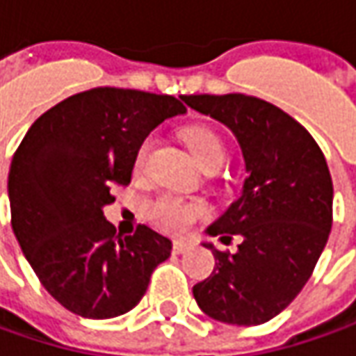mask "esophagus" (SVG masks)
<instances>
[{"label": "esophagus", "instance_id": "obj_1", "mask_svg": "<svg viewBox=\"0 0 356 356\" xmlns=\"http://www.w3.org/2000/svg\"><path fill=\"white\" fill-rule=\"evenodd\" d=\"M191 246H193L191 240H175L173 242V254H183L185 250H189Z\"/></svg>", "mask_w": 356, "mask_h": 356}]
</instances>
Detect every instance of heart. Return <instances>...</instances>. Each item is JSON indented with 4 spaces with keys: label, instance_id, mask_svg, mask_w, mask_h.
Segmentation results:
<instances>
[{
    "label": "heart",
    "instance_id": "1",
    "mask_svg": "<svg viewBox=\"0 0 356 356\" xmlns=\"http://www.w3.org/2000/svg\"><path fill=\"white\" fill-rule=\"evenodd\" d=\"M185 143L189 147L191 155L195 157V161L204 169V167H220L225 161V143L220 140V136L213 131L211 128L204 126H195V128L185 129L183 134ZM152 147V138L143 140L140 145V152L136 157V165L140 167L145 159V154ZM207 215V207L201 201H185L179 197H159L154 202H149L147 207V218L154 222L159 230H165L171 234H181L201 216Z\"/></svg>",
    "mask_w": 356,
    "mask_h": 356
}]
</instances>
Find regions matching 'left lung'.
Wrapping results in <instances>:
<instances>
[{"mask_svg": "<svg viewBox=\"0 0 356 356\" xmlns=\"http://www.w3.org/2000/svg\"><path fill=\"white\" fill-rule=\"evenodd\" d=\"M185 104L225 124L238 141L246 179L236 201L207 228L238 250H213V274L193 288L220 323L260 325L307 284L333 222V181L319 145L284 110L246 94H193Z\"/></svg>", "mask_w": 356, "mask_h": 356, "instance_id": "obj_1", "label": "left lung"}]
</instances>
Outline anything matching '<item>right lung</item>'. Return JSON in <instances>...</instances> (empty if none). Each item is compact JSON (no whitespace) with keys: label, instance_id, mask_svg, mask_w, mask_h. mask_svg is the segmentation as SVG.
<instances>
[{"label":"right lung","instance_id":"1","mask_svg":"<svg viewBox=\"0 0 356 356\" xmlns=\"http://www.w3.org/2000/svg\"><path fill=\"white\" fill-rule=\"evenodd\" d=\"M167 94L92 88L37 118L13 155L11 227L43 288L68 312L110 319L134 309L171 240L140 225L118 234L104 216L114 185H128L140 145L185 114Z\"/></svg>","mask_w":356,"mask_h":356}]
</instances>
